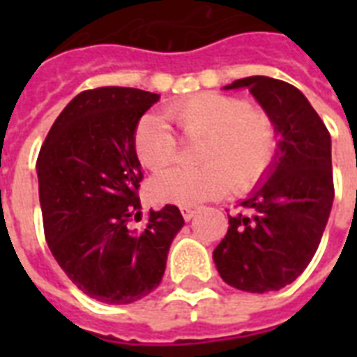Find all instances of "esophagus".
Returning a JSON list of instances; mask_svg holds the SVG:
<instances>
[{
	"mask_svg": "<svg viewBox=\"0 0 357 357\" xmlns=\"http://www.w3.org/2000/svg\"><path fill=\"white\" fill-rule=\"evenodd\" d=\"M181 215H183L185 220H190V218L196 215V207H189V206L181 207Z\"/></svg>",
	"mask_w": 357,
	"mask_h": 357,
	"instance_id": "esophagus-1",
	"label": "esophagus"
}]
</instances>
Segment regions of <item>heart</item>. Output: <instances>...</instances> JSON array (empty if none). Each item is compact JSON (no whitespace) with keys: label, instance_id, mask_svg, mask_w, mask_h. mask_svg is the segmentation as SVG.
Wrapping results in <instances>:
<instances>
[{"label":"heart","instance_id":"obj_1","mask_svg":"<svg viewBox=\"0 0 357 357\" xmlns=\"http://www.w3.org/2000/svg\"><path fill=\"white\" fill-rule=\"evenodd\" d=\"M162 116L144 114L133 133L140 165L151 172L170 167L179 140L168 122L187 140L202 139L198 168H172L150 183L157 202L196 206L220 198L234 187L244 195L266 178L276 161L280 133L271 114L248 100L220 92H204L174 103Z\"/></svg>","mask_w":357,"mask_h":357}]
</instances>
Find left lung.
Masks as SVG:
<instances>
[{"instance_id": "obj_1", "label": "left lung", "mask_w": 357, "mask_h": 357, "mask_svg": "<svg viewBox=\"0 0 357 357\" xmlns=\"http://www.w3.org/2000/svg\"><path fill=\"white\" fill-rule=\"evenodd\" d=\"M248 86L282 133L271 176L243 209L215 252L224 282L248 293L293 283L313 259L333 202L330 131L305 96L285 81L252 75L226 89Z\"/></svg>"}]
</instances>
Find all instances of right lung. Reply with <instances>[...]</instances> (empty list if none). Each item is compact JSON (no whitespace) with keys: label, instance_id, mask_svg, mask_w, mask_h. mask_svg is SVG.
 <instances>
[{"label":"right lung","instance_id":"add662e5","mask_svg":"<svg viewBox=\"0 0 357 357\" xmlns=\"http://www.w3.org/2000/svg\"><path fill=\"white\" fill-rule=\"evenodd\" d=\"M159 94L100 86L83 91L53 122L36 159L46 243L77 289L103 304H131L161 283L176 206L140 220L144 174L133 148L140 116Z\"/></svg>","mask_w":357,"mask_h":357}]
</instances>
